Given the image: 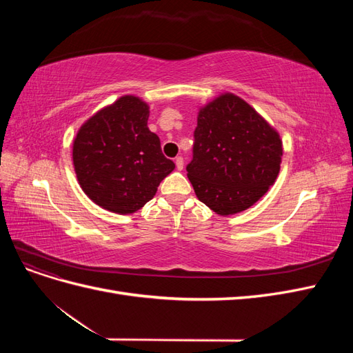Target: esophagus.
I'll return each mask as SVG.
<instances>
[{"instance_id": "34e87169", "label": "esophagus", "mask_w": 353, "mask_h": 353, "mask_svg": "<svg viewBox=\"0 0 353 353\" xmlns=\"http://www.w3.org/2000/svg\"><path fill=\"white\" fill-rule=\"evenodd\" d=\"M175 165H176V169H178V170H183V169H184V159L181 157V156H178V157L175 159Z\"/></svg>"}]
</instances>
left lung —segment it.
<instances>
[{"mask_svg": "<svg viewBox=\"0 0 353 353\" xmlns=\"http://www.w3.org/2000/svg\"><path fill=\"white\" fill-rule=\"evenodd\" d=\"M280 135L252 105L222 94L201 108L187 176L201 203L218 215L254 205L280 172Z\"/></svg>", "mask_w": 353, "mask_h": 353, "instance_id": "1", "label": "left lung"}]
</instances>
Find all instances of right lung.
<instances>
[{
    "label": "right lung",
    "mask_w": 353,
    "mask_h": 353,
    "mask_svg": "<svg viewBox=\"0 0 353 353\" xmlns=\"http://www.w3.org/2000/svg\"><path fill=\"white\" fill-rule=\"evenodd\" d=\"M148 105L123 95L85 122L73 141V166L83 193L121 215L141 209L175 169L148 130Z\"/></svg>",
    "instance_id": "1"
}]
</instances>
